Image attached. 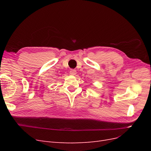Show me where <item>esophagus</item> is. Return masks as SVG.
I'll return each mask as SVG.
<instances>
[{
    "label": "esophagus",
    "instance_id": "esophagus-1",
    "mask_svg": "<svg viewBox=\"0 0 151 151\" xmlns=\"http://www.w3.org/2000/svg\"><path fill=\"white\" fill-rule=\"evenodd\" d=\"M77 74V72L75 69H71L70 71V74L71 76H75Z\"/></svg>",
    "mask_w": 151,
    "mask_h": 151
}]
</instances>
